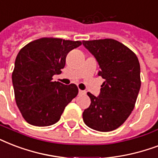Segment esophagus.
Instances as JSON below:
<instances>
[{"label": "esophagus", "instance_id": "34e87169", "mask_svg": "<svg viewBox=\"0 0 158 158\" xmlns=\"http://www.w3.org/2000/svg\"><path fill=\"white\" fill-rule=\"evenodd\" d=\"M79 95H85V90H79Z\"/></svg>", "mask_w": 158, "mask_h": 158}]
</instances>
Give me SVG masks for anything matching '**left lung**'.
I'll list each match as a JSON object with an SVG mask.
<instances>
[{"label": "left lung", "mask_w": 158, "mask_h": 158, "mask_svg": "<svg viewBox=\"0 0 158 158\" xmlns=\"http://www.w3.org/2000/svg\"><path fill=\"white\" fill-rule=\"evenodd\" d=\"M98 62V75L105 79L99 96L87 95L90 105L82 114L90 129L110 132L118 129L128 118L135 106L141 79L136 54L125 45L112 39L82 41Z\"/></svg>", "instance_id": "obj_1"}]
</instances>
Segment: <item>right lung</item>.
<instances>
[{"mask_svg":"<svg viewBox=\"0 0 158 158\" xmlns=\"http://www.w3.org/2000/svg\"><path fill=\"white\" fill-rule=\"evenodd\" d=\"M81 41L41 38L19 50L12 73L15 102L27 123L39 127L54 124L78 94L75 84L52 81L65 67L66 57Z\"/></svg>","mask_w":158,"mask_h":158,"instance_id":"1","label":"right lung"}]
</instances>
